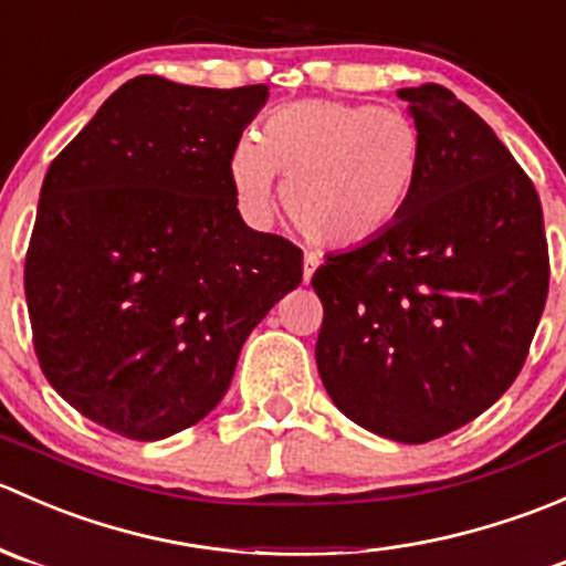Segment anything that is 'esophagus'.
Segmentation results:
<instances>
[{
  "instance_id": "1",
  "label": "esophagus",
  "mask_w": 566,
  "mask_h": 566,
  "mask_svg": "<svg viewBox=\"0 0 566 566\" xmlns=\"http://www.w3.org/2000/svg\"><path fill=\"white\" fill-rule=\"evenodd\" d=\"M317 265H319V260H317V256H306V260H304V282L306 284H310L312 282V276H315V271H317Z\"/></svg>"
}]
</instances>
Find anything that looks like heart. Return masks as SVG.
Returning a JSON list of instances; mask_svg holds the SVG:
<instances>
[{"label": "heart", "instance_id": "obj_1", "mask_svg": "<svg viewBox=\"0 0 566 566\" xmlns=\"http://www.w3.org/2000/svg\"><path fill=\"white\" fill-rule=\"evenodd\" d=\"M421 172V136L402 112L347 101L276 108L260 139L230 153V182L243 213L268 221L276 175L290 224L310 243L358 249L384 235L408 208Z\"/></svg>", "mask_w": 566, "mask_h": 566}]
</instances>
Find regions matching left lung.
<instances>
[{
	"mask_svg": "<svg viewBox=\"0 0 566 566\" xmlns=\"http://www.w3.org/2000/svg\"><path fill=\"white\" fill-rule=\"evenodd\" d=\"M421 136L408 208L325 256L317 369L375 436L427 443L490 408L523 369L547 298L542 205L488 123L441 84L399 90Z\"/></svg>",
	"mask_w": 566,
	"mask_h": 566,
	"instance_id": "1",
	"label": "left lung"
}]
</instances>
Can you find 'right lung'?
<instances>
[{
    "label": "right lung",
    "instance_id": "add662e5",
    "mask_svg": "<svg viewBox=\"0 0 566 566\" xmlns=\"http://www.w3.org/2000/svg\"><path fill=\"white\" fill-rule=\"evenodd\" d=\"M265 84L125 82L51 161L24 262L45 380L95 424L161 441L221 402L304 251L238 213L230 153Z\"/></svg>",
    "mask_w": 566,
    "mask_h": 566
}]
</instances>
